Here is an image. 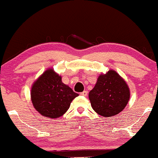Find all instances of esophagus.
Wrapping results in <instances>:
<instances>
[{
  "mask_svg": "<svg viewBox=\"0 0 158 158\" xmlns=\"http://www.w3.org/2000/svg\"><path fill=\"white\" fill-rule=\"evenodd\" d=\"M87 94H88V92H87V91H86V90H84V91H83V92L81 93V95L84 96V97H87Z\"/></svg>",
  "mask_w": 158,
  "mask_h": 158,
  "instance_id": "obj_1",
  "label": "esophagus"
}]
</instances>
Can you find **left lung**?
<instances>
[{"instance_id": "left-lung-1", "label": "left lung", "mask_w": 158, "mask_h": 158, "mask_svg": "<svg viewBox=\"0 0 158 158\" xmlns=\"http://www.w3.org/2000/svg\"><path fill=\"white\" fill-rule=\"evenodd\" d=\"M129 98L128 86L113 70L100 74L93 90L89 93L93 110L104 117L118 114L124 110Z\"/></svg>"}]
</instances>
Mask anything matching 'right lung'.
I'll use <instances>...</instances> for the list:
<instances>
[{"label": "right lung", "mask_w": 158, "mask_h": 158, "mask_svg": "<svg viewBox=\"0 0 158 158\" xmlns=\"http://www.w3.org/2000/svg\"><path fill=\"white\" fill-rule=\"evenodd\" d=\"M77 96L78 94L62 83L61 76L52 68L46 70L31 88V100L34 108L43 116L52 118L64 114Z\"/></svg>", "instance_id": "add662e5"}]
</instances>
